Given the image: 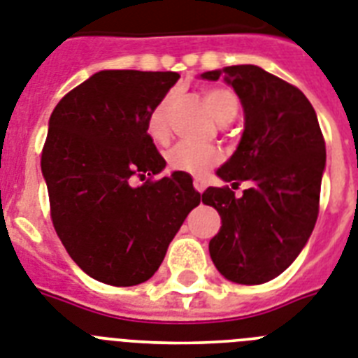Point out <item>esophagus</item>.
<instances>
[{"label":"esophagus","instance_id":"1","mask_svg":"<svg viewBox=\"0 0 358 358\" xmlns=\"http://www.w3.org/2000/svg\"><path fill=\"white\" fill-rule=\"evenodd\" d=\"M193 185H194V189L199 191V193H204L206 187H208V182H206V180H202V178H194Z\"/></svg>","mask_w":358,"mask_h":358}]
</instances>
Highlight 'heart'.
Returning <instances> with one entry per match:
<instances>
[{
	"mask_svg": "<svg viewBox=\"0 0 358 358\" xmlns=\"http://www.w3.org/2000/svg\"><path fill=\"white\" fill-rule=\"evenodd\" d=\"M173 103L174 95H165L149 115L147 130H149L150 138L158 143H164L169 138V113ZM204 103L217 123H228L229 119L235 117L237 108H239V101L235 94L226 88L206 90ZM165 159H167L171 171H180L185 174H204L213 165L219 164L220 152L211 145L178 143L167 150Z\"/></svg>",
	"mask_w": 358,
	"mask_h": 358,
	"instance_id": "b5f03b06",
	"label": "heart"
}]
</instances>
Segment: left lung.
I'll return each mask as SVG.
<instances>
[{"label": "left lung", "mask_w": 358, "mask_h": 358, "mask_svg": "<svg viewBox=\"0 0 358 358\" xmlns=\"http://www.w3.org/2000/svg\"><path fill=\"white\" fill-rule=\"evenodd\" d=\"M235 90L245 130L217 176L250 182L237 199L229 187H208L202 202L220 215L209 255L226 280L259 285L274 280L309 241L320 204L325 141L309 99L259 66L241 64L200 75Z\"/></svg>", "instance_id": "1"}]
</instances>
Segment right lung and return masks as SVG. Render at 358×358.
<instances>
[{
    "label": "right lung",
    "instance_id": "obj_1",
    "mask_svg": "<svg viewBox=\"0 0 358 358\" xmlns=\"http://www.w3.org/2000/svg\"><path fill=\"white\" fill-rule=\"evenodd\" d=\"M174 71L104 69L60 99L42 150L51 219L69 257L97 281L132 287L150 280L189 211L193 178L174 171L147 134Z\"/></svg>",
    "mask_w": 358,
    "mask_h": 358
}]
</instances>
